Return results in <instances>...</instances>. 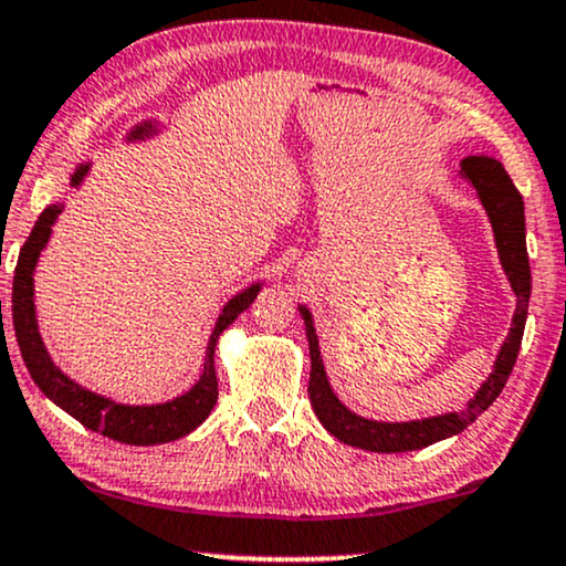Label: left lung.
Returning <instances> with one entry per match:
<instances>
[{"instance_id":"obj_1","label":"left lung","mask_w":566,"mask_h":566,"mask_svg":"<svg viewBox=\"0 0 566 566\" xmlns=\"http://www.w3.org/2000/svg\"><path fill=\"white\" fill-rule=\"evenodd\" d=\"M459 174L461 179L472 184L482 208H485L490 227H493L501 265L503 271H506L509 284H512L516 295V311L506 343L501 345L499 356H495L493 371L488 374L485 382L480 385V390L474 392V398L469 400L461 411L413 421H374L350 411V408L337 398L335 390H332L324 371V360L322 350H318V337L316 329H313L311 311L305 308V305H297V311H301L305 322V337H308L311 348V406L313 411H316L318 421L324 424V430L335 434V438L339 442H345V446L364 448V451L374 453H406L419 451V448H427L432 446V442H440L446 438H453V434L464 432L482 411H488V406H493V400L499 398L509 374L514 369L524 335V322H527L530 290H533L527 242H524V202L522 195L516 192L514 181L509 179L506 168H503L495 158H488V155H469V158L461 160Z\"/></svg>"}]
</instances>
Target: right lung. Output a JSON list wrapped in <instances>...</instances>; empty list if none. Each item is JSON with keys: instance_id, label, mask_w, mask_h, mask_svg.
<instances>
[{"instance_id": "add662e5", "label": "right lung", "mask_w": 566, "mask_h": 566, "mask_svg": "<svg viewBox=\"0 0 566 566\" xmlns=\"http://www.w3.org/2000/svg\"><path fill=\"white\" fill-rule=\"evenodd\" d=\"M158 120H142L139 126L132 128V134H128L126 139H147V136L158 134ZM88 168H92V163H81L76 171L71 174V189L81 187ZM63 202H54V206L44 208V213L39 216L36 223H33L31 237L25 240L23 248H20L15 279H12V326H15L18 348L20 356L25 360V369H29L33 382L39 385V390H42L54 406H60L63 411L71 413L73 419H78L86 430L105 434V438L111 440L126 442V446H160V442L184 438V434L197 430V427L208 419V413L213 411L218 400L213 360L216 343L218 337H221V332L227 329L242 311L250 308V303H253L258 292H261V282L237 292V295L223 305V311L218 313L216 326L208 339L202 374L187 392L176 395L174 400H166V403L153 406L115 403L113 398L86 390V387H81L78 382H73L67 374H63V369H60V366L50 358V353H46L42 332H39L36 303H33V271H36L39 255H42L46 242H50L52 227L54 221H57V216L63 213Z\"/></svg>"}]
</instances>
